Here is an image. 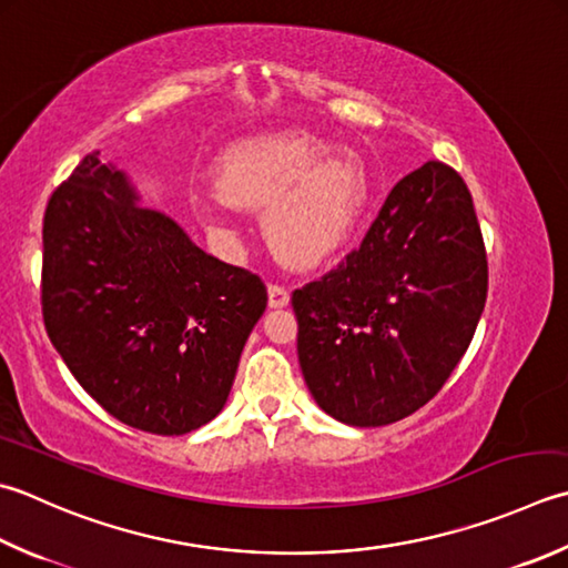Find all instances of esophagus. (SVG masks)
Returning a JSON list of instances; mask_svg holds the SVG:
<instances>
[{
    "instance_id": "1",
    "label": "esophagus",
    "mask_w": 568,
    "mask_h": 568,
    "mask_svg": "<svg viewBox=\"0 0 568 568\" xmlns=\"http://www.w3.org/2000/svg\"><path fill=\"white\" fill-rule=\"evenodd\" d=\"M287 303H291V293H287L285 287H281V285H268V305H271L273 310L287 307Z\"/></svg>"
}]
</instances>
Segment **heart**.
Wrapping results in <instances>:
<instances>
[{
  "label": "heart",
  "mask_w": 568,
  "mask_h": 568,
  "mask_svg": "<svg viewBox=\"0 0 568 568\" xmlns=\"http://www.w3.org/2000/svg\"><path fill=\"white\" fill-rule=\"evenodd\" d=\"M216 192L202 211L229 233L239 206L261 211L271 253L287 268L315 271L347 248L372 202L369 172L357 152L313 132L291 130L246 138L221 154Z\"/></svg>",
  "instance_id": "b5f03b06"
}]
</instances>
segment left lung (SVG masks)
I'll return each instance as SVG.
<instances>
[{
  "instance_id": "left-lung-1",
  "label": "left lung",
  "mask_w": 568,
  "mask_h": 568,
  "mask_svg": "<svg viewBox=\"0 0 568 568\" xmlns=\"http://www.w3.org/2000/svg\"><path fill=\"white\" fill-rule=\"evenodd\" d=\"M487 297V255L460 174L398 182L362 246L293 293L297 359L317 406L376 428L426 406L463 359Z\"/></svg>"
}]
</instances>
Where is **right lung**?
Wrapping results in <instances>:
<instances>
[{
    "label": "right lung",
    "instance_id": "obj_1",
    "mask_svg": "<svg viewBox=\"0 0 568 568\" xmlns=\"http://www.w3.org/2000/svg\"><path fill=\"white\" fill-rule=\"evenodd\" d=\"M98 154H85L43 214V325L110 416L184 436L226 406L268 293L172 216L140 206L128 172Z\"/></svg>",
    "mask_w": 568,
    "mask_h": 568
}]
</instances>
